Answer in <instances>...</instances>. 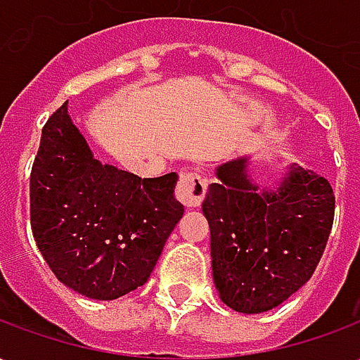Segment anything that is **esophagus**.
<instances>
[{"label":"esophagus","instance_id":"esophagus-1","mask_svg":"<svg viewBox=\"0 0 360 360\" xmlns=\"http://www.w3.org/2000/svg\"><path fill=\"white\" fill-rule=\"evenodd\" d=\"M208 191V181L204 179L198 172H181L179 183L175 188V196L181 204H185L188 208L200 206V202L206 196Z\"/></svg>","mask_w":360,"mask_h":360}]
</instances>
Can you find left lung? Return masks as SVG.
Returning a JSON list of instances; mask_svg holds the SVG:
<instances>
[{
    "label": "left lung",
    "instance_id": "left-lung-1",
    "mask_svg": "<svg viewBox=\"0 0 360 360\" xmlns=\"http://www.w3.org/2000/svg\"><path fill=\"white\" fill-rule=\"evenodd\" d=\"M247 172L249 158L219 165L202 212L221 301L258 314L312 278L332 231L335 196L324 177L297 165L274 191L258 188Z\"/></svg>",
    "mask_w": 360,
    "mask_h": 360
}]
</instances>
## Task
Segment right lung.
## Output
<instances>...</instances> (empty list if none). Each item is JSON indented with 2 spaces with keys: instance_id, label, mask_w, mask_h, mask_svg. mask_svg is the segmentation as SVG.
Here are the masks:
<instances>
[{
  "instance_id": "1",
  "label": "right lung",
  "mask_w": 360,
  "mask_h": 360,
  "mask_svg": "<svg viewBox=\"0 0 360 360\" xmlns=\"http://www.w3.org/2000/svg\"><path fill=\"white\" fill-rule=\"evenodd\" d=\"M175 183L98 162L67 102L53 111L30 173V227L56 278L98 301L144 285L185 210Z\"/></svg>"
}]
</instances>
